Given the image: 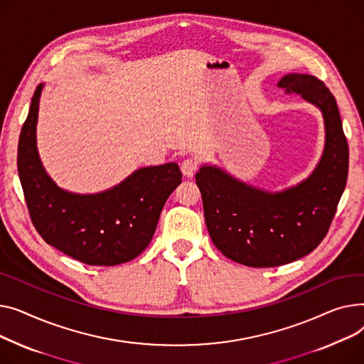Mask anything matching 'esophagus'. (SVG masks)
<instances>
[{
    "label": "esophagus",
    "mask_w": 364,
    "mask_h": 364,
    "mask_svg": "<svg viewBox=\"0 0 364 364\" xmlns=\"http://www.w3.org/2000/svg\"><path fill=\"white\" fill-rule=\"evenodd\" d=\"M197 167H198L197 160H196V159H191V157H189V159H185V160L181 163V170H182L183 176H186V178H192V176H194Z\"/></svg>",
    "instance_id": "obj_1"
}]
</instances>
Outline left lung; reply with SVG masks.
Instances as JSON below:
<instances>
[{"mask_svg":"<svg viewBox=\"0 0 364 364\" xmlns=\"http://www.w3.org/2000/svg\"><path fill=\"white\" fill-rule=\"evenodd\" d=\"M277 87L322 112L325 148L309 178L284 191L248 185L218 166L196 175L210 238L228 259L250 267L282 266L311 252L328 233L348 176V144L336 101L322 80L285 75Z\"/></svg>","mask_w":364,"mask_h":364,"instance_id":"1","label":"left lung"}]
</instances>
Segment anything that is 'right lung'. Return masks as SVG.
I'll use <instances>...</instances> for the list:
<instances>
[{
  "label": "right lung",
  "instance_id": "1",
  "mask_svg": "<svg viewBox=\"0 0 364 364\" xmlns=\"http://www.w3.org/2000/svg\"><path fill=\"white\" fill-rule=\"evenodd\" d=\"M39 83L21 127L17 170L32 223L44 241L91 266L131 262L148 247L168 196L182 182L176 163L136 168L97 194L60 188L46 172L36 146Z\"/></svg>",
  "mask_w": 364,
  "mask_h": 364
}]
</instances>
